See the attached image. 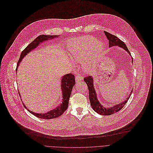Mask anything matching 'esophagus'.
<instances>
[{
	"label": "esophagus",
	"mask_w": 153,
	"mask_h": 153,
	"mask_svg": "<svg viewBox=\"0 0 153 153\" xmlns=\"http://www.w3.org/2000/svg\"><path fill=\"white\" fill-rule=\"evenodd\" d=\"M82 78H83L82 75L81 74H78L76 75V78H75L76 82H79V81H81L82 79Z\"/></svg>",
	"instance_id": "esophagus-1"
}]
</instances>
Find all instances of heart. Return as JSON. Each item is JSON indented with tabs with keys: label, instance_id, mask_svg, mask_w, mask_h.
I'll use <instances>...</instances> for the list:
<instances>
[{
	"label": "heart",
	"instance_id": "b5f03b06",
	"mask_svg": "<svg viewBox=\"0 0 153 153\" xmlns=\"http://www.w3.org/2000/svg\"><path fill=\"white\" fill-rule=\"evenodd\" d=\"M95 43V40L93 38L85 37L76 40L71 46L69 53L72 59L76 62H79L83 58L85 52L88 51L93 46L101 50L103 45L101 43Z\"/></svg>",
	"mask_w": 153,
	"mask_h": 153
}]
</instances>
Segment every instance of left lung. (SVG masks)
Listing matches in <instances>:
<instances>
[{
    "instance_id": "8db88e82",
    "label": "left lung",
    "mask_w": 153,
    "mask_h": 153,
    "mask_svg": "<svg viewBox=\"0 0 153 153\" xmlns=\"http://www.w3.org/2000/svg\"><path fill=\"white\" fill-rule=\"evenodd\" d=\"M104 33L108 40L109 42V47H111L113 46H118L119 47H120L125 49L126 51L128 52V53L131 55L130 52L128 51L126 45L124 42L120 40L119 39H118L116 36L107 32L104 31ZM132 58V57H131ZM133 62V58H132V63ZM84 81L86 82L88 92H89V100L90 102V104L91 107L94 109V111H95L97 113L101 114V115H111L115 113H117V111H120L122 108H123L124 105L127 102L128 100H129L133 90H131L130 94L127 98V100L124 101V102H123L122 103H120L119 104H117L116 105L113 106L110 108H105L99 102V101L97 99V92L95 91V89L94 87V79L91 76H87L84 78Z\"/></svg>"
}]
</instances>
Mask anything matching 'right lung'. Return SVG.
Returning a JSON list of instances; mask_svg holds the SVG:
<instances>
[{
  "label": "right lung",
  "mask_w": 153,
  "mask_h": 153,
  "mask_svg": "<svg viewBox=\"0 0 153 153\" xmlns=\"http://www.w3.org/2000/svg\"><path fill=\"white\" fill-rule=\"evenodd\" d=\"M56 36H48V35H40L38 36L34 41H33L30 44L28 45V46L20 54V56L19 58V59L17 64V68L16 71L17 70V68L19 66L20 63L22 60L23 58L29 52L37 48L39 45L46 40H48L49 39H52L55 37H56ZM75 84V76L72 74H68L65 75H64L62 78V81H61V88H62V95H63V101L62 103L58 107H57L56 108L49 111L48 113H43V114H40V113H36L29 110L27 109L26 106L23 103V105H24L25 108L27 109V110L30 112L35 116L44 119H51L56 117H58L60 116H62L64 112L67 110L69 104V98L72 93V90L74 85ZM19 94L20 95V93L19 92Z\"/></svg>",
  "instance_id": "1"
}]
</instances>
